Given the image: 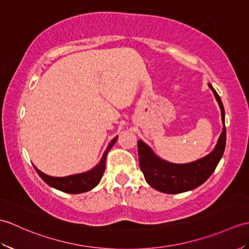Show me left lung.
<instances>
[{
    "label": "left lung",
    "instance_id": "left-lung-1",
    "mask_svg": "<svg viewBox=\"0 0 249 249\" xmlns=\"http://www.w3.org/2000/svg\"><path fill=\"white\" fill-rule=\"evenodd\" d=\"M209 87L213 91L219 105L221 120L224 124L217 144L209 155L193 162L181 163V165L172 163L158 157L143 141H138L140 169L143 172L147 184L156 190L166 194H179L197 188L211 177L215 168L217 167L220 158L223 157L226 146L225 109L219 95L215 91L212 84L209 83Z\"/></svg>",
    "mask_w": 249,
    "mask_h": 249
}]
</instances>
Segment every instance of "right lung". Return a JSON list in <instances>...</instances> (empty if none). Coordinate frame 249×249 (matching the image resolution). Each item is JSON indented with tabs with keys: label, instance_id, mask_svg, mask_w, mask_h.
I'll list each match as a JSON object with an SVG mask.
<instances>
[{
	"label": "right lung",
	"instance_id": "1",
	"mask_svg": "<svg viewBox=\"0 0 249 249\" xmlns=\"http://www.w3.org/2000/svg\"><path fill=\"white\" fill-rule=\"evenodd\" d=\"M116 140H118V137H115V138L110 142L98 165L95 166L89 171H87L84 173L73 174V176H68L64 178H54L47 176V174L39 171L35 166L34 168L36 172L38 173V176L44 179V182H46L51 187L61 190V192L68 194H81L89 192V190H91L96 186L100 182V179H102L104 171L106 169V157H107L108 152L111 150V147L114 145Z\"/></svg>",
	"mask_w": 249,
	"mask_h": 249
}]
</instances>
